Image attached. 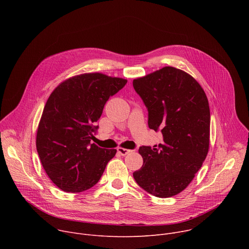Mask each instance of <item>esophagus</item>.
I'll list each match as a JSON object with an SVG mask.
<instances>
[{
	"mask_svg": "<svg viewBox=\"0 0 249 249\" xmlns=\"http://www.w3.org/2000/svg\"><path fill=\"white\" fill-rule=\"evenodd\" d=\"M117 152L121 155V156H126L128 155L129 153H131L132 151L131 150H128V149H124V148H117Z\"/></svg>",
	"mask_w": 249,
	"mask_h": 249,
	"instance_id": "34e87169",
	"label": "esophagus"
}]
</instances>
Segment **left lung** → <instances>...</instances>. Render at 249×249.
Masks as SVG:
<instances>
[{
  "mask_svg": "<svg viewBox=\"0 0 249 249\" xmlns=\"http://www.w3.org/2000/svg\"><path fill=\"white\" fill-rule=\"evenodd\" d=\"M149 112V128L163 142L140 147L143 166L133 173L140 187L167 198L183 191L205 160L210 143V107L199 83L173 67L133 81Z\"/></svg>",
  "mask_w": 249,
  "mask_h": 249,
  "instance_id": "obj_1",
  "label": "left lung"
}]
</instances>
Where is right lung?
<instances>
[{
    "instance_id": "obj_1",
    "label": "right lung",
    "mask_w": 249,
    "mask_h": 249,
    "mask_svg": "<svg viewBox=\"0 0 249 249\" xmlns=\"http://www.w3.org/2000/svg\"><path fill=\"white\" fill-rule=\"evenodd\" d=\"M127 83L89 73L61 83L50 94L37 128L36 150L52 182L65 192L94 186L116 150L91 144L104 104Z\"/></svg>"
}]
</instances>
